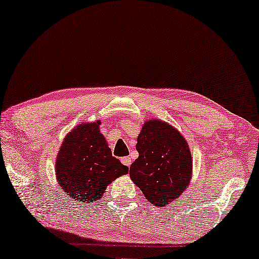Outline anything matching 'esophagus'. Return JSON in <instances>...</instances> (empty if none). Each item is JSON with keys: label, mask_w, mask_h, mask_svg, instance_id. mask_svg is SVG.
Returning a JSON list of instances; mask_svg holds the SVG:
<instances>
[{"label": "esophagus", "mask_w": 259, "mask_h": 259, "mask_svg": "<svg viewBox=\"0 0 259 259\" xmlns=\"http://www.w3.org/2000/svg\"><path fill=\"white\" fill-rule=\"evenodd\" d=\"M121 162L127 167H130L131 164H132V160H131L130 157H125V158H121Z\"/></svg>", "instance_id": "obj_1"}]
</instances>
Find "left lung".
Returning <instances> with one entry per match:
<instances>
[{"instance_id":"1","label":"left lung","mask_w":259,"mask_h":259,"mask_svg":"<svg viewBox=\"0 0 259 259\" xmlns=\"http://www.w3.org/2000/svg\"><path fill=\"white\" fill-rule=\"evenodd\" d=\"M139 157L130 167V177L153 206H162L178 198L189 185L192 157L178 131L150 120L138 137Z\"/></svg>"}]
</instances>
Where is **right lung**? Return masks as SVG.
Here are the masks:
<instances>
[{
	"label": "right lung",
	"mask_w": 259,
	"mask_h": 259,
	"mask_svg": "<svg viewBox=\"0 0 259 259\" xmlns=\"http://www.w3.org/2000/svg\"><path fill=\"white\" fill-rule=\"evenodd\" d=\"M99 125L100 121L83 123L73 130L56 159L58 183L76 203L99 200L108 184L128 173V167L112 155Z\"/></svg>",
	"instance_id": "right-lung-1"
}]
</instances>
